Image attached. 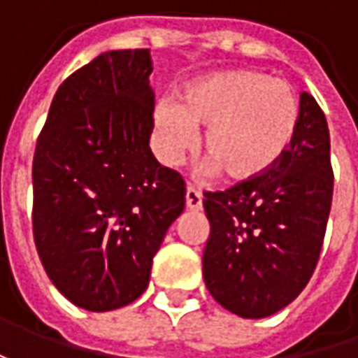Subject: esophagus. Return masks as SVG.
<instances>
[{
    "instance_id": "obj_1",
    "label": "esophagus",
    "mask_w": 358,
    "mask_h": 358,
    "mask_svg": "<svg viewBox=\"0 0 358 358\" xmlns=\"http://www.w3.org/2000/svg\"><path fill=\"white\" fill-rule=\"evenodd\" d=\"M185 205L189 211H199L201 205H203V199H201V193L193 187H187L185 193Z\"/></svg>"
}]
</instances>
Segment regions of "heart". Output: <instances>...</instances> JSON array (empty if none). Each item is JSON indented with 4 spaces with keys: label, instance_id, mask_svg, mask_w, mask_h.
<instances>
[{
    "label": "heart",
    "instance_id": "heart-1",
    "mask_svg": "<svg viewBox=\"0 0 358 358\" xmlns=\"http://www.w3.org/2000/svg\"><path fill=\"white\" fill-rule=\"evenodd\" d=\"M301 123L291 83L263 71L229 69L187 83L177 103L153 111L159 157L177 163L203 129L201 155L229 183H247L271 171L289 151Z\"/></svg>",
    "mask_w": 358,
    "mask_h": 358
}]
</instances>
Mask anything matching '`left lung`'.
<instances>
[{"instance_id":"left-lung-1","label":"left lung","mask_w":358,"mask_h":358,"mask_svg":"<svg viewBox=\"0 0 358 358\" xmlns=\"http://www.w3.org/2000/svg\"><path fill=\"white\" fill-rule=\"evenodd\" d=\"M333 201L331 137L323 109L301 93V123L285 157L265 175L207 191L211 235L203 277L213 299L243 319H263L307 287Z\"/></svg>"}]
</instances>
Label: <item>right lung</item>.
Wrapping results in <instances>:
<instances>
[{
  "mask_svg": "<svg viewBox=\"0 0 358 358\" xmlns=\"http://www.w3.org/2000/svg\"><path fill=\"white\" fill-rule=\"evenodd\" d=\"M149 49L97 55L55 93L34 155V239L51 282L93 313L143 295L185 209V181L153 157Z\"/></svg>",
  "mask_w": 358,
  "mask_h": 358,
  "instance_id": "right-lung-1",
  "label": "right lung"
}]
</instances>
